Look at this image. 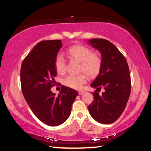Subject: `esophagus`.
<instances>
[{"instance_id": "1", "label": "esophagus", "mask_w": 151, "mask_h": 151, "mask_svg": "<svg viewBox=\"0 0 151 151\" xmlns=\"http://www.w3.org/2000/svg\"><path fill=\"white\" fill-rule=\"evenodd\" d=\"M84 93L83 91H79V95H81V94H83Z\"/></svg>"}]
</instances>
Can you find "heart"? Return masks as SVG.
Returning a JSON list of instances; mask_svg holds the SVG:
<instances>
[{"label": "heart", "mask_w": 151, "mask_h": 151, "mask_svg": "<svg viewBox=\"0 0 151 151\" xmlns=\"http://www.w3.org/2000/svg\"><path fill=\"white\" fill-rule=\"evenodd\" d=\"M67 52L70 59L81 63L79 72L84 73L78 75H68L63 79V83L72 89H80L87 81L86 73L90 78L96 77L99 74L102 66L101 57L99 54L92 52L90 48L82 45L71 46L68 48ZM55 67L57 73L63 74L65 72L66 62L62 55L59 54L55 57Z\"/></svg>", "instance_id": "1"}]
</instances>
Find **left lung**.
Segmentation results:
<instances>
[{
    "label": "left lung",
    "mask_w": 151,
    "mask_h": 151,
    "mask_svg": "<svg viewBox=\"0 0 151 151\" xmlns=\"http://www.w3.org/2000/svg\"><path fill=\"white\" fill-rule=\"evenodd\" d=\"M92 47L101 55V71L90 86L96 88L92 93L94 100L88 106L90 115L99 123L112 124L125 109L131 88L130 76L127 61L111 42L103 39L88 40ZM101 88L102 94L97 92Z\"/></svg>",
    "instance_id": "obj_1"
}]
</instances>
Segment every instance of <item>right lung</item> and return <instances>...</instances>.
Instances as JSON below:
<instances>
[{
  "label": "right lung",
  "instance_id": "obj_1",
  "mask_svg": "<svg viewBox=\"0 0 151 151\" xmlns=\"http://www.w3.org/2000/svg\"><path fill=\"white\" fill-rule=\"evenodd\" d=\"M61 47V40L39 42L23 60L21 68V89L26 101L40 121L51 126L61 125L68 119L78 95L75 90L64 86L58 96L51 91L57 76L55 57Z\"/></svg>",
  "mask_w": 151,
  "mask_h": 151
}]
</instances>
